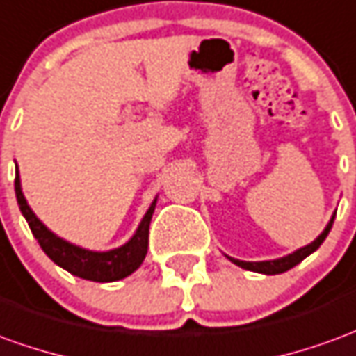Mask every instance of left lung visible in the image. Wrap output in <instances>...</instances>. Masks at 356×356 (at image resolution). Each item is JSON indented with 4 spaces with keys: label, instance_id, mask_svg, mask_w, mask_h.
Here are the masks:
<instances>
[{
    "label": "left lung",
    "instance_id": "obj_1",
    "mask_svg": "<svg viewBox=\"0 0 356 356\" xmlns=\"http://www.w3.org/2000/svg\"><path fill=\"white\" fill-rule=\"evenodd\" d=\"M334 220H335V213H334V218L330 220V223L325 225V229L322 231V235H320L314 243H310V245H307V247L295 250V252L289 256H283V258H277V260H268V262H243V260H235V258H229V260L233 262V264L241 266V268H245V270H250V272L268 273V275L287 272V270H291L293 266H297L299 262H302L308 254H312V252H314V250L324 243V238L327 237V233H330L332 225H334Z\"/></svg>",
    "mask_w": 356,
    "mask_h": 356
}]
</instances>
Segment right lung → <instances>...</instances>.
Listing matches in <instances>:
<instances>
[{"label": "right lung", "mask_w": 356, "mask_h": 356, "mask_svg": "<svg viewBox=\"0 0 356 356\" xmlns=\"http://www.w3.org/2000/svg\"><path fill=\"white\" fill-rule=\"evenodd\" d=\"M15 195H17V202H19L22 216L29 221V227H31L32 235L40 243L42 250L57 266H61L63 270L73 273L76 277L100 283L118 282V280H123L127 275H131L138 266L143 264L144 256L148 252V229H150V220H152L156 202L150 206V210L143 218L136 233L127 245L115 248V250H109V252H92V250L74 247V245L67 243L63 238L56 237L34 216L31 206L26 204L24 196H22L19 171L15 175Z\"/></svg>", "instance_id": "1"}]
</instances>
